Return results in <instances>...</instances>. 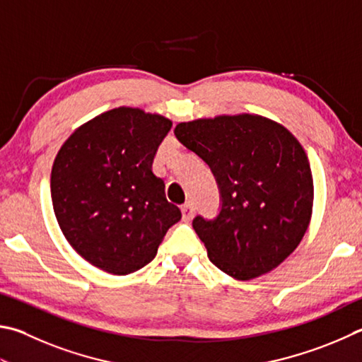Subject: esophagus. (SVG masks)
<instances>
[{
	"label": "esophagus",
	"mask_w": 362,
	"mask_h": 362,
	"mask_svg": "<svg viewBox=\"0 0 362 362\" xmlns=\"http://www.w3.org/2000/svg\"><path fill=\"white\" fill-rule=\"evenodd\" d=\"M194 215V206L193 202H187L185 206H182V218L183 221H189Z\"/></svg>",
	"instance_id": "esophagus-1"
}]
</instances>
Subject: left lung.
Here are the masks:
<instances>
[{
    "label": "left lung",
    "instance_id": "1",
    "mask_svg": "<svg viewBox=\"0 0 362 362\" xmlns=\"http://www.w3.org/2000/svg\"><path fill=\"white\" fill-rule=\"evenodd\" d=\"M174 134L218 185L220 212L193 220L209 259L239 280L277 267L299 245L312 215L310 163L298 139L250 114L179 123Z\"/></svg>",
    "mask_w": 362,
    "mask_h": 362
}]
</instances>
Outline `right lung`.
<instances>
[{"instance_id": "right-lung-1", "label": "right lung", "mask_w": 362, "mask_h": 362, "mask_svg": "<svg viewBox=\"0 0 362 362\" xmlns=\"http://www.w3.org/2000/svg\"><path fill=\"white\" fill-rule=\"evenodd\" d=\"M170 127L161 115L118 107L63 144L52 168V204L64 238L90 264L115 275L139 271L182 218L152 173Z\"/></svg>"}]
</instances>
